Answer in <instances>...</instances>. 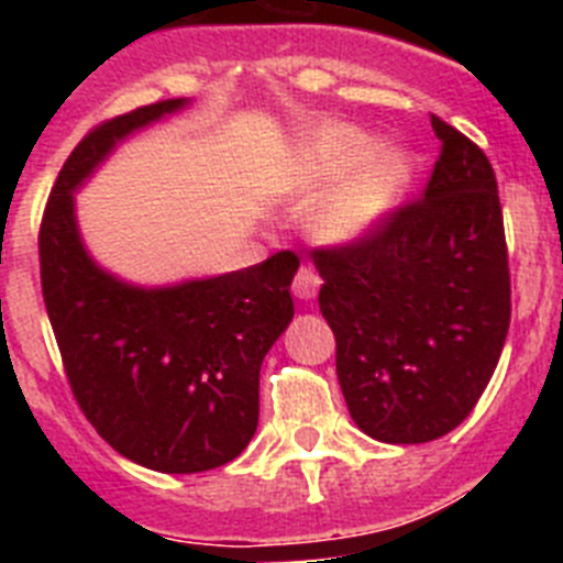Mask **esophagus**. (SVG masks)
Returning <instances> with one entry per match:
<instances>
[{
  "label": "esophagus",
  "mask_w": 563,
  "mask_h": 563,
  "mask_svg": "<svg viewBox=\"0 0 563 563\" xmlns=\"http://www.w3.org/2000/svg\"><path fill=\"white\" fill-rule=\"evenodd\" d=\"M318 287H321V276L310 265L298 267L296 278H292V296L301 298V301H310V298H316Z\"/></svg>",
  "instance_id": "1"
}]
</instances>
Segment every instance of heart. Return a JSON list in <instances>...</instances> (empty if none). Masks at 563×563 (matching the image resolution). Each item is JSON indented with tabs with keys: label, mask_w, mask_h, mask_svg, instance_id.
<instances>
[{
	"label": "heart",
	"mask_w": 563,
	"mask_h": 563,
	"mask_svg": "<svg viewBox=\"0 0 563 563\" xmlns=\"http://www.w3.org/2000/svg\"><path fill=\"white\" fill-rule=\"evenodd\" d=\"M369 152V134L346 123H321L298 143L290 191L307 200L335 183L307 213V231L318 242H352L395 206L409 168L397 154Z\"/></svg>",
	"instance_id": "1"
}]
</instances>
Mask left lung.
<instances>
[{"label": "left lung", "mask_w": 563, "mask_h": 563, "mask_svg": "<svg viewBox=\"0 0 563 563\" xmlns=\"http://www.w3.org/2000/svg\"><path fill=\"white\" fill-rule=\"evenodd\" d=\"M440 137L420 200L363 236L316 247L318 305L343 400L363 434L431 442L474 411L510 327V267L490 161L431 114Z\"/></svg>", "instance_id": "left-lung-1"}]
</instances>
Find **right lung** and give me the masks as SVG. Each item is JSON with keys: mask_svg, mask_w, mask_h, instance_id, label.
Masks as SVG:
<instances>
[{"mask_svg": "<svg viewBox=\"0 0 563 563\" xmlns=\"http://www.w3.org/2000/svg\"><path fill=\"white\" fill-rule=\"evenodd\" d=\"M137 107L89 129L56 177L38 228L42 296L64 375L118 454L163 474L236 460L258 426V369L292 318V251L225 276L141 290L87 256L73 191L121 137L183 107Z\"/></svg>", "mask_w": 563, "mask_h": 563, "instance_id": "obj_1", "label": "right lung"}]
</instances>
